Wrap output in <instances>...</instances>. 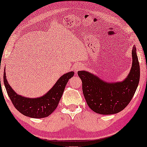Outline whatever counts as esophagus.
<instances>
[{
	"label": "esophagus",
	"mask_w": 147,
	"mask_h": 147,
	"mask_svg": "<svg viewBox=\"0 0 147 147\" xmlns=\"http://www.w3.org/2000/svg\"><path fill=\"white\" fill-rule=\"evenodd\" d=\"M82 66H81V65H77V66H76V67L75 71H76V72H77V71H79V70H80V69H82Z\"/></svg>",
	"instance_id": "34e87169"
}]
</instances>
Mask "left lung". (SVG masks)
<instances>
[{
    "label": "left lung",
    "instance_id": "8db88e82",
    "mask_svg": "<svg viewBox=\"0 0 147 147\" xmlns=\"http://www.w3.org/2000/svg\"><path fill=\"white\" fill-rule=\"evenodd\" d=\"M136 50L134 46L132 67L122 82L109 83L88 71L78 72L82 82L84 98L94 112L104 115L116 114L124 109L131 101L140 80V66Z\"/></svg>",
    "mask_w": 147,
    "mask_h": 147
}]
</instances>
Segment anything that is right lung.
<instances>
[{"instance_id":"add662e5","label":"right lung","mask_w":147,"mask_h":147,"mask_svg":"<svg viewBox=\"0 0 147 147\" xmlns=\"http://www.w3.org/2000/svg\"><path fill=\"white\" fill-rule=\"evenodd\" d=\"M74 75V71L64 74L47 94L37 98H29L18 95L8 83L5 69L3 79L8 95L16 109L26 116L41 118L47 117L56 109L68 80Z\"/></svg>"}]
</instances>
